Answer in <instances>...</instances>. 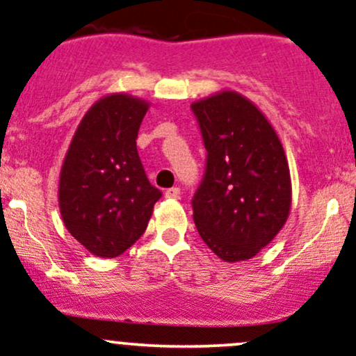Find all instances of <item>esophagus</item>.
<instances>
[{"label":"esophagus","instance_id":"34e87169","mask_svg":"<svg viewBox=\"0 0 356 356\" xmlns=\"http://www.w3.org/2000/svg\"><path fill=\"white\" fill-rule=\"evenodd\" d=\"M179 196H181V189L179 188H170L165 191V197H168V200H177Z\"/></svg>","mask_w":356,"mask_h":356}]
</instances>
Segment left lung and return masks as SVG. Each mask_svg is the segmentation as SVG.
<instances>
[{"mask_svg": "<svg viewBox=\"0 0 356 356\" xmlns=\"http://www.w3.org/2000/svg\"><path fill=\"white\" fill-rule=\"evenodd\" d=\"M207 163L193 218L209 249L228 263L250 259L275 238L291 204L285 152L263 112L235 92L191 106Z\"/></svg>", "mask_w": 356, "mask_h": 356, "instance_id": "8db88e82", "label": "left lung"}]
</instances>
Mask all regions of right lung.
I'll return each instance as SVG.
<instances>
[{"instance_id":"1","label":"right lung","mask_w":356,"mask_h":356,"mask_svg":"<svg viewBox=\"0 0 356 356\" xmlns=\"http://www.w3.org/2000/svg\"><path fill=\"white\" fill-rule=\"evenodd\" d=\"M148 106L115 93L81 119L59 177V208L70 234L92 254L115 257L147 230L162 191L149 184L136 148Z\"/></svg>"}]
</instances>
